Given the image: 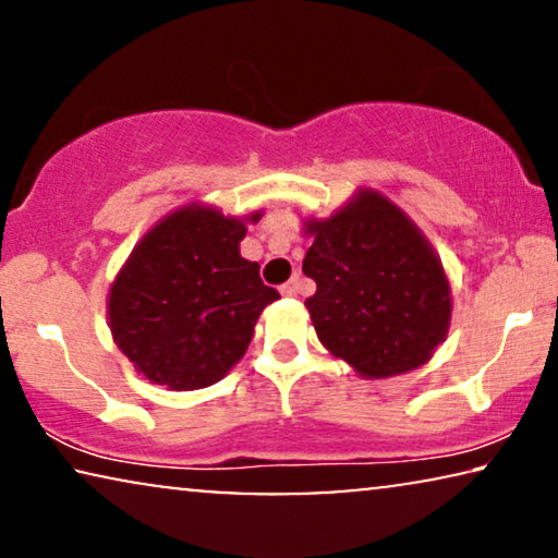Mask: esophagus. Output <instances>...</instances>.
I'll list each match as a JSON object with an SVG mask.
<instances>
[{
	"instance_id": "1",
	"label": "esophagus",
	"mask_w": 558,
	"mask_h": 558,
	"mask_svg": "<svg viewBox=\"0 0 558 558\" xmlns=\"http://www.w3.org/2000/svg\"><path fill=\"white\" fill-rule=\"evenodd\" d=\"M300 292H302V279H300V274H294V277L289 279L284 287H281V294L294 296V294H300Z\"/></svg>"
}]
</instances>
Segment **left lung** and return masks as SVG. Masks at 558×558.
Wrapping results in <instances>:
<instances>
[{"instance_id":"left-lung-1","label":"left lung","mask_w":558,"mask_h":558,"mask_svg":"<svg viewBox=\"0 0 558 558\" xmlns=\"http://www.w3.org/2000/svg\"><path fill=\"white\" fill-rule=\"evenodd\" d=\"M302 271L317 338L361 376L388 378L426 363L449 327V284L416 226L384 195L365 190L323 223Z\"/></svg>"}]
</instances>
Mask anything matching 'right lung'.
<instances>
[{
    "label": "right lung",
    "mask_w": 558,
    "mask_h": 558,
    "mask_svg": "<svg viewBox=\"0 0 558 558\" xmlns=\"http://www.w3.org/2000/svg\"><path fill=\"white\" fill-rule=\"evenodd\" d=\"M243 235L241 220L190 205L151 228L129 256L109 294L111 332L151 384L213 386L246 353L258 315L279 292L239 254Z\"/></svg>",
    "instance_id": "right-lung-1"
}]
</instances>
